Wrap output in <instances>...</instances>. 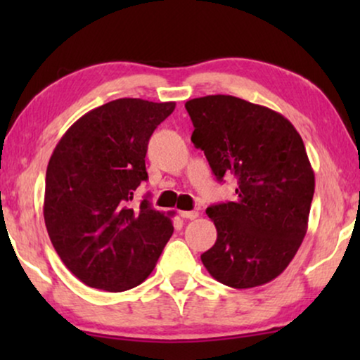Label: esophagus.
Instances as JSON below:
<instances>
[{
	"label": "esophagus",
	"instance_id": "34e87169",
	"mask_svg": "<svg viewBox=\"0 0 360 360\" xmlns=\"http://www.w3.org/2000/svg\"><path fill=\"white\" fill-rule=\"evenodd\" d=\"M179 214L181 218H186V219H196L198 218V211H179Z\"/></svg>",
	"mask_w": 360,
	"mask_h": 360
}]
</instances>
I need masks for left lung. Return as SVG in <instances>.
Returning a JSON list of instances; mask_svg holds the SVG:
<instances>
[{"label": "left lung", "mask_w": 360, "mask_h": 360, "mask_svg": "<svg viewBox=\"0 0 360 360\" xmlns=\"http://www.w3.org/2000/svg\"><path fill=\"white\" fill-rule=\"evenodd\" d=\"M185 108L195 127L191 142L216 179H238L236 201L206 210L218 238L201 262L233 288L272 282L308 229L314 172L302 136L280 112L231 95L195 98Z\"/></svg>", "instance_id": "obj_1"}]
</instances>
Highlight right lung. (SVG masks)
Segmentation results:
<instances>
[{"mask_svg":"<svg viewBox=\"0 0 360 360\" xmlns=\"http://www.w3.org/2000/svg\"><path fill=\"white\" fill-rule=\"evenodd\" d=\"M174 101L120 98L88 111L53 149L46 174L44 221L65 267L88 287L124 292L154 270L174 224L147 200V144Z\"/></svg>","mask_w":360,"mask_h":360,"instance_id":"1","label":"right lung"}]
</instances>
